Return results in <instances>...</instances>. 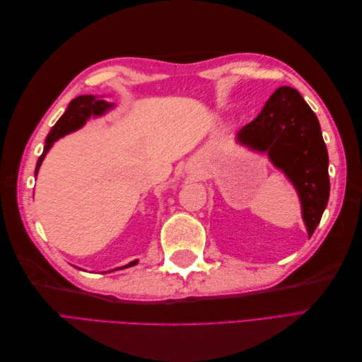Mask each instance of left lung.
Instances as JSON below:
<instances>
[{
  "mask_svg": "<svg viewBox=\"0 0 362 362\" xmlns=\"http://www.w3.org/2000/svg\"><path fill=\"white\" fill-rule=\"evenodd\" d=\"M237 141L267 152L273 166L286 173L302 205V217L313 235L329 199V158L319 119L300 93L288 86L275 90L261 113L238 131Z\"/></svg>",
  "mask_w": 362,
  "mask_h": 362,
  "instance_id": "8db88e82",
  "label": "left lung"
}]
</instances>
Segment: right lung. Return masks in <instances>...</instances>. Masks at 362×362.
<instances>
[{"label": "right lung", "mask_w": 362, "mask_h": 362, "mask_svg": "<svg viewBox=\"0 0 362 362\" xmlns=\"http://www.w3.org/2000/svg\"><path fill=\"white\" fill-rule=\"evenodd\" d=\"M113 107H115V104H108L107 101L100 100V98H96L93 95H81L78 98H75V100H72L66 108V112H64V115L57 120V124L51 128L49 134L45 140V148H43L42 156L37 160L35 175H37L40 164H42L43 158H45V156L48 154L51 146L54 145V141L59 140L63 136L72 133V131H76L78 128H81L90 116H103L105 112H108ZM136 264H137V259L131 261L127 266H122L119 269H127V267L136 266ZM119 269H115V270H119Z\"/></svg>", "instance_id": "right-lung-1"}]
</instances>
